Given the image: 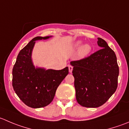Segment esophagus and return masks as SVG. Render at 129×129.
I'll list each match as a JSON object with an SVG mask.
<instances>
[{"mask_svg": "<svg viewBox=\"0 0 129 129\" xmlns=\"http://www.w3.org/2000/svg\"><path fill=\"white\" fill-rule=\"evenodd\" d=\"M68 67H69V72H72V69H73V67H72V66H71V65H70V66H68Z\"/></svg>", "mask_w": 129, "mask_h": 129, "instance_id": "1", "label": "esophagus"}]
</instances>
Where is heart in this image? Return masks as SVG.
Segmentation results:
<instances>
[{
    "label": "heart",
    "instance_id": "obj_1",
    "mask_svg": "<svg viewBox=\"0 0 129 129\" xmlns=\"http://www.w3.org/2000/svg\"><path fill=\"white\" fill-rule=\"evenodd\" d=\"M81 44V42H77V43L75 45V47L77 48H78L80 47ZM91 50V47L88 44H85L84 45H82V47L80 48L79 49V55L81 57H84V56L87 55V54L90 53Z\"/></svg>",
    "mask_w": 129,
    "mask_h": 129
}]
</instances>
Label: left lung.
Wrapping results in <instances>:
<instances>
[{"label":"left lung","mask_w":129,"mask_h":129,"mask_svg":"<svg viewBox=\"0 0 129 129\" xmlns=\"http://www.w3.org/2000/svg\"><path fill=\"white\" fill-rule=\"evenodd\" d=\"M100 50L87 57L72 61L77 103L87 108L103 105L115 92L119 67L114 51L98 38Z\"/></svg>","instance_id":"1"}]
</instances>
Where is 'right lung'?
Segmentation results:
<instances>
[{
	"mask_svg": "<svg viewBox=\"0 0 129 129\" xmlns=\"http://www.w3.org/2000/svg\"><path fill=\"white\" fill-rule=\"evenodd\" d=\"M50 37H37L19 52L12 69V86L16 94L28 107L42 108L53 100L57 87L69 74L63 69L45 70L36 68L31 61V52L36 40Z\"/></svg>",
	"mask_w": 129,
	"mask_h": 129,
	"instance_id": "right-lung-1",
	"label": "right lung"
}]
</instances>
